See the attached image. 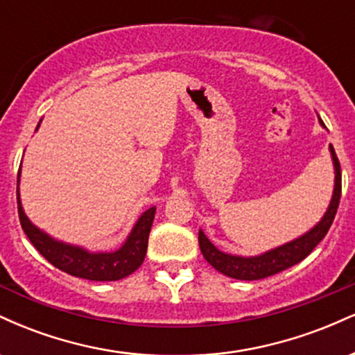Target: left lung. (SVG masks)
<instances>
[{"label": "left lung", "instance_id": "8db88e82", "mask_svg": "<svg viewBox=\"0 0 355 355\" xmlns=\"http://www.w3.org/2000/svg\"><path fill=\"white\" fill-rule=\"evenodd\" d=\"M329 150H331L334 170H336L334 193H332V200L327 211H325L324 217H322L320 222L317 223L313 229L309 230L307 234H304L302 237L292 240V242L288 243H284V245L277 248H272V250L266 252V254L257 255V257H240V255L223 254V252H220L200 230L198 232V245H200V250L203 257H205L207 262H209L215 270H218L220 274L232 277V279H239V280L266 279V277L275 275L279 274V272L285 270V268L302 262L305 257L319 245L320 240L327 235V232L331 229L334 222V217H336L337 214V207H339V202H340V193H342L340 164L332 145H329Z\"/></svg>", "mask_w": 355, "mask_h": 355}]
</instances>
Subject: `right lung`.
<instances>
[{"mask_svg": "<svg viewBox=\"0 0 355 355\" xmlns=\"http://www.w3.org/2000/svg\"><path fill=\"white\" fill-rule=\"evenodd\" d=\"M36 130H38V126H36ZM16 198H18L19 222H21V229L26 234V237L30 239L36 250L60 270L73 277H80V279L110 282V280L125 279L144 263L146 247H148V235L152 230L155 210H157L155 207L141 214L133 230L130 232L128 239L118 250L92 254L81 247L58 242V240L51 239L50 235L40 230L38 227H35L24 215L21 202H19L18 187H16Z\"/></svg>", "mask_w": 355, "mask_h": 355, "instance_id": "1", "label": "right lung"}]
</instances>
